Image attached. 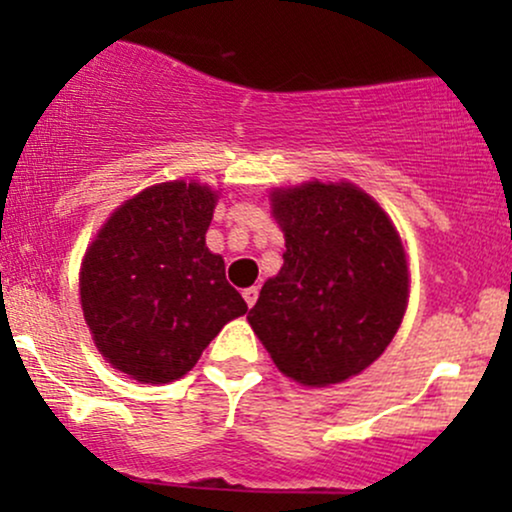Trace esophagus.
Instances as JSON below:
<instances>
[{
	"instance_id": "obj_1",
	"label": "esophagus",
	"mask_w": 512,
	"mask_h": 512,
	"mask_svg": "<svg viewBox=\"0 0 512 512\" xmlns=\"http://www.w3.org/2000/svg\"><path fill=\"white\" fill-rule=\"evenodd\" d=\"M257 293H260L257 291V286H250V289L243 291V298H245V303H248V308H252V305L257 303Z\"/></svg>"
}]
</instances>
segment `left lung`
<instances>
[{
	"label": "left lung",
	"mask_w": 512,
	"mask_h": 512,
	"mask_svg": "<svg viewBox=\"0 0 512 512\" xmlns=\"http://www.w3.org/2000/svg\"><path fill=\"white\" fill-rule=\"evenodd\" d=\"M284 267L264 281L248 320L276 368L325 387L358 375L392 342L409 296L402 240L358 187L276 190Z\"/></svg>",
	"instance_id": "left-lung-1"
}]
</instances>
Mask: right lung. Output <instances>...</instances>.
<instances>
[{
	"mask_svg": "<svg viewBox=\"0 0 512 512\" xmlns=\"http://www.w3.org/2000/svg\"><path fill=\"white\" fill-rule=\"evenodd\" d=\"M216 195L161 182L110 216L81 267V308L98 351L139 383H173L233 317L248 313L204 236Z\"/></svg>",
	"mask_w": 512,
	"mask_h": 512,
	"instance_id": "1",
	"label": "right lung"
}]
</instances>
